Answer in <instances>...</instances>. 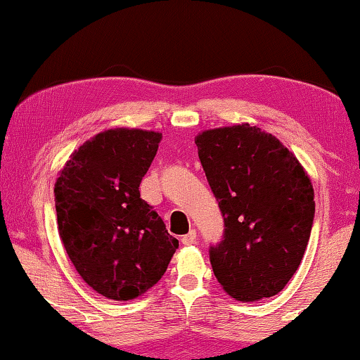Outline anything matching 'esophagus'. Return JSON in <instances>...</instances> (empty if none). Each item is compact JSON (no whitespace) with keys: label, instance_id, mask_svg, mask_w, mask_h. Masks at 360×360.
Masks as SVG:
<instances>
[{"label":"esophagus","instance_id":"obj_1","mask_svg":"<svg viewBox=\"0 0 360 360\" xmlns=\"http://www.w3.org/2000/svg\"><path fill=\"white\" fill-rule=\"evenodd\" d=\"M181 243H184L185 246H190V245H195L197 243V231L195 230H190L186 235L181 236Z\"/></svg>","mask_w":360,"mask_h":360}]
</instances>
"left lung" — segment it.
Wrapping results in <instances>:
<instances>
[{
    "mask_svg": "<svg viewBox=\"0 0 360 360\" xmlns=\"http://www.w3.org/2000/svg\"><path fill=\"white\" fill-rule=\"evenodd\" d=\"M225 230L210 263L238 301L271 297L300 268L314 221V190L297 158L250 124L195 139Z\"/></svg>",
    "mask_w": 360,
    "mask_h": 360,
    "instance_id": "1",
    "label": "left lung"
}]
</instances>
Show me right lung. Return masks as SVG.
<instances>
[{
	"label": "right lung",
	"mask_w": 360,
	"mask_h": 360,
	"mask_svg": "<svg viewBox=\"0 0 360 360\" xmlns=\"http://www.w3.org/2000/svg\"><path fill=\"white\" fill-rule=\"evenodd\" d=\"M162 134L110 129L72 153L54 186L58 230L81 278L102 296L129 301L157 284L179 240L140 198Z\"/></svg>",
	"instance_id": "obj_1"
}]
</instances>
